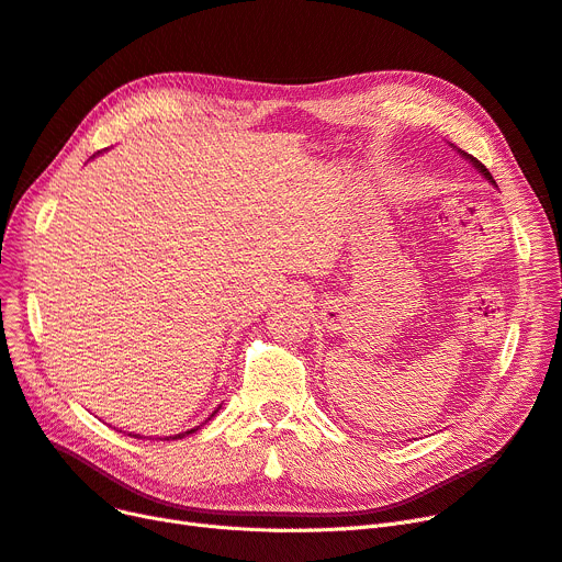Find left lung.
<instances>
[{"instance_id":"left-lung-1","label":"left lung","mask_w":562,"mask_h":562,"mask_svg":"<svg viewBox=\"0 0 562 562\" xmlns=\"http://www.w3.org/2000/svg\"><path fill=\"white\" fill-rule=\"evenodd\" d=\"M459 153H463V150H459ZM463 155H465V157H468V159H470V161H472V164H474V166H476V169H480V173H484V176H486V178H488V180H491V182H493V184H495V180H493V176H491V173H488V169H486V166H484V164H482V161H480V159H474V157H472V155H468V153H463Z\"/></svg>"}]
</instances>
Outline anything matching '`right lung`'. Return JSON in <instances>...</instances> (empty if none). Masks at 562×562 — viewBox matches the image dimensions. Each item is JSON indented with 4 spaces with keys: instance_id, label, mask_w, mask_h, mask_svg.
<instances>
[{
    "instance_id": "1",
    "label": "right lung",
    "mask_w": 562,
    "mask_h": 562,
    "mask_svg": "<svg viewBox=\"0 0 562 562\" xmlns=\"http://www.w3.org/2000/svg\"><path fill=\"white\" fill-rule=\"evenodd\" d=\"M217 409H220V407H217ZM217 409H215V412H217ZM215 412H213V417H215ZM194 430H199V426H196V428H192V430H187V432H182V435H190V432H194ZM182 435H176V440H178V438H182ZM138 438H140V435H138Z\"/></svg>"
}]
</instances>
